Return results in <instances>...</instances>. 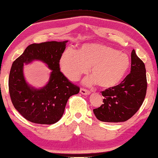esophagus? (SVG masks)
Segmentation results:
<instances>
[{
	"mask_svg": "<svg viewBox=\"0 0 158 158\" xmlns=\"http://www.w3.org/2000/svg\"><path fill=\"white\" fill-rule=\"evenodd\" d=\"M80 93L81 94H83V95H89V94H90V91H89V90H87V89H86L82 87V88H81Z\"/></svg>",
	"mask_w": 158,
	"mask_h": 158,
	"instance_id": "esophagus-1",
	"label": "esophagus"
}]
</instances>
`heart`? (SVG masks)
Instances as JSON below:
<instances>
[{"mask_svg": "<svg viewBox=\"0 0 158 158\" xmlns=\"http://www.w3.org/2000/svg\"><path fill=\"white\" fill-rule=\"evenodd\" d=\"M130 65L129 56L111 47L98 43L85 44L79 51L69 47L60 59V67L70 80H76L87 73L91 66L94 75L84 79L87 84L97 81L102 87L118 84Z\"/></svg>", "mask_w": 158, "mask_h": 158, "instance_id": "heart-1", "label": "heart"}]
</instances>
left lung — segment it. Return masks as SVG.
I'll list each match as a JSON object with an SVG mask.
<instances>
[{
	"label": "left lung",
	"instance_id": "left-lung-1",
	"mask_svg": "<svg viewBox=\"0 0 158 158\" xmlns=\"http://www.w3.org/2000/svg\"><path fill=\"white\" fill-rule=\"evenodd\" d=\"M131 71L121 83L102 91L103 104L94 109L99 121L118 123L130 119L142 105L147 91L146 71L143 62L133 49Z\"/></svg>",
	"mask_w": 158,
	"mask_h": 158
}]
</instances>
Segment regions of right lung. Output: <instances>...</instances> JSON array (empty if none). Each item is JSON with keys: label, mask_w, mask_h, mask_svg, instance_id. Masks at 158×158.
Here are the masks:
<instances>
[{"label": "right lung", "mask_w": 158, "mask_h": 158, "mask_svg": "<svg viewBox=\"0 0 158 158\" xmlns=\"http://www.w3.org/2000/svg\"><path fill=\"white\" fill-rule=\"evenodd\" d=\"M68 41L33 43L13 62L9 78V90L15 108L23 118L38 124H53L61 118L69 98L77 94L79 86L60 71V59ZM33 60L45 62L52 71L48 84L40 90L31 88L23 75L24 62Z\"/></svg>", "instance_id": "add662e5"}]
</instances>
